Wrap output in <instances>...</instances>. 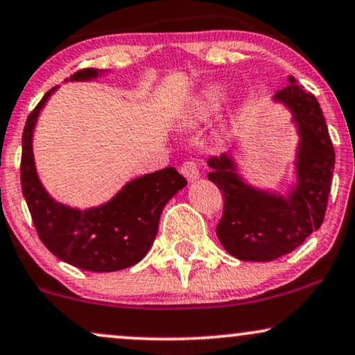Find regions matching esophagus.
I'll use <instances>...</instances> for the list:
<instances>
[{
    "instance_id": "esophagus-1",
    "label": "esophagus",
    "mask_w": 355,
    "mask_h": 355,
    "mask_svg": "<svg viewBox=\"0 0 355 355\" xmlns=\"http://www.w3.org/2000/svg\"><path fill=\"white\" fill-rule=\"evenodd\" d=\"M182 173L189 182H195L200 178V170H198L195 162H185V164L182 165Z\"/></svg>"
}]
</instances>
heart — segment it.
<instances>
[{
    "label": "heart",
    "mask_w": 355,
    "mask_h": 355,
    "mask_svg": "<svg viewBox=\"0 0 355 355\" xmlns=\"http://www.w3.org/2000/svg\"><path fill=\"white\" fill-rule=\"evenodd\" d=\"M227 98V87L223 83H210L202 89H198L197 95L191 96V100L185 105L182 110L180 115V123L183 126H193L198 123H203L209 118H211L215 113L218 112L220 107L223 105V101ZM232 112L229 116L223 120V123H220L218 133H223L227 130V126L232 123Z\"/></svg>",
    "instance_id": "heart-1"
}]
</instances>
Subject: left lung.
Returning a JSON list of instances; mask_svg holds the SVG:
<instances>
[{"label":"left lung","mask_w":355,"mask_h":355,"mask_svg":"<svg viewBox=\"0 0 355 355\" xmlns=\"http://www.w3.org/2000/svg\"><path fill=\"white\" fill-rule=\"evenodd\" d=\"M272 101L291 113L297 141L295 178L284 191L263 189L245 178L235 150L210 158L209 180L225 197L217 237L235 259L270 262L291 254L324 222L336 153L324 113L312 93L292 75Z\"/></svg>","instance_id":"8db88e82"}]
</instances>
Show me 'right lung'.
Masks as SVG:
<instances>
[{"label":"right lung","instance_id":"right-lung-1","mask_svg":"<svg viewBox=\"0 0 355 355\" xmlns=\"http://www.w3.org/2000/svg\"><path fill=\"white\" fill-rule=\"evenodd\" d=\"M108 70L87 68L64 81H92ZM51 88L28 116L23 132L21 190L42 242L63 262L88 272H116L140 262L153 245L164 207L187 185L173 166L126 182L110 200L78 209L53 198L40 180L33 135Z\"/></svg>","mask_w":355,"mask_h":355}]
</instances>
